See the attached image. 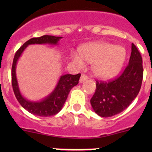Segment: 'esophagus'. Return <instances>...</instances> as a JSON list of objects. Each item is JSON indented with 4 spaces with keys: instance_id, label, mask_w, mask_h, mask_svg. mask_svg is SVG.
Returning <instances> with one entry per match:
<instances>
[{
    "instance_id": "obj_1",
    "label": "esophagus",
    "mask_w": 152,
    "mask_h": 152,
    "mask_svg": "<svg viewBox=\"0 0 152 152\" xmlns=\"http://www.w3.org/2000/svg\"><path fill=\"white\" fill-rule=\"evenodd\" d=\"M88 76H86L85 75L82 74V75H81V76H80V83L84 82V81H86V80H88Z\"/></svg>"
}]
</instances>
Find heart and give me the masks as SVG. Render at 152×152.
Returning <instances> with one entry per match:
<instances>
[{
  "label": "heart",
  "mask_w": 152,
  "mask_h": 152,
  "mask_svg": "<svg viewBox=\"0 0 152 152\" xmlns=\"http://www.w3.org/2000/svg\"><path fill=\"white\" fill-rule=\"evenodd\" d=\"M80 56L72 52V58L77 66H84V61L92 63L94 73L100 78L114 77L121 70L126 58V51L123 47L107 42H95L81 46Z\"/></svg>",
  "instance_id": "b5f03b06"
}]
</instances>
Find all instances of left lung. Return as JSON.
<instances>
[{"instance_id": "1", "label": "left lung", "mask_w": 152, "mask_h": 152, "mask_svg": "<svg viewBox=\"0 0 152 152\" xmlns=\"http://www.w3.org/2000/svg\"><path fill=\"white\" fill-rule=\"evenodd\" d=\"M143 78L142 58L133 43L129 64L114 80L96 81L91 99L94 110L102 117H110L126 110L137 96Z\"/></svg>"}]
</instances>
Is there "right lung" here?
Masks as SVG:
<instances>
[{
	"label": "right lung",
	"instance_id": "right-lung-1",
	"mask_svg": "<svg viewBox=\"0 0 152 152\" xmlns=\"http://www.w3.org/2000/svg\"><path fill=\"white\" fill-rule=\"evenodd\" d=\"M62 37L54 36H45L32 38L26 41L22 46L17 51L13 58V64L11 70L12 87L16 98L20 105L25 110L33 115L39 116H52L59 112L64 105V102L66 101L68 95L70 91L75 86L78 84L80 74L77 75H64L61 76L57 86L55 90L51 93V94L45 97L41 101L33 102L26 100L21 95L19 90L17 84V77H16V65L19 58L21 54L29 45L32 44H51L56 45L58 42Z\"/></svg>",
	"mask_w": 152,
	"mask_h": 152
}]
</instances>
